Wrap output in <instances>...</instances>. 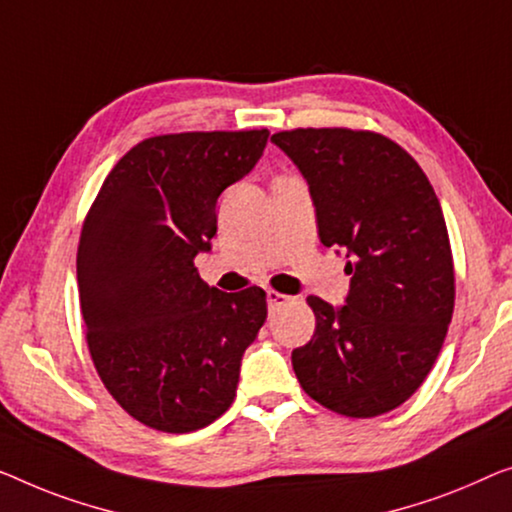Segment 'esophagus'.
Returning a JSON list of instances; mask_svg holds the SVG:
<instances>
[{"mask_svg": "<svg viewBox=\"0 0 512 512\" xmlns=\"http://www.w3.org/2000/svg\"><path fill=\"white\" fill-rule=\"evenodd\" d=\"M287 301H292V296L280 294V292H276V289H269V292H266V303H269V310L271 312L278 310L280 305H285Z\"/></svg>", "mask_w": 512, "mask_h": 512, "instance_id": "esophagus-1", "label": "esophagus"}]
</instances>
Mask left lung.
<instances>
[{"label":"left lung","mask_w":512,"mask_h":512,"mask_svg":"<svg viewBox=\"0 0 512 512\" xmlns=\"http://www.w3.org/2000/svg\"><path fill=\"white\" fill-rule=\"evenodd\" d=\"M271 140L308 181L324 246L347 248V305L308 296L317 326L292 352L296 379L322 407L375 418L430 375L455 305L444 211L398 142L356 128H292Z\"/></svg>","instance_id":"1"}]
</instances>
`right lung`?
Instances as JSON below:
<instances>
[{"label": "right lung", "instance_id": "obj_1", "mask_svg": "<svg viewBox=\"0 0 512 512\" xmlns=\"http://www.w3.org/2000/svg\"><path fill=\"white\" fill-rule=\"evenodd\" d=\"M266 128L154 135L112 167L82 225L80 308L103 386L160 432L207 427L230 409L266 292L225 294L195 269L216 202L253 170Z\"/></svg>", "mask_w": 512, "mask_h": 512}]
</instances>
